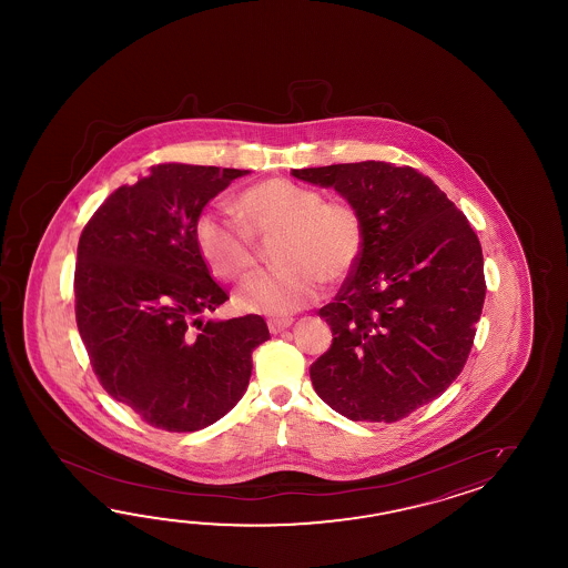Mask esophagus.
Here are the masks:
<instances>
[{"mask_svg": "<svg viewBox=\"0 0 568 568\" xmlns=\"http://www.w3.org/2000/svg\"><path fill=\"white\" fill-rule=\"evenodd\" d=\"M292 318H288V316H282V318H270L267 321V328H270V333L272 335H278V333H282V331H286L288 326H292Z\"/></svg>", "mask_w": 568, "mask_h": 568, "instance_id": "34e87169", "label": "esophagus"}]
</instances>
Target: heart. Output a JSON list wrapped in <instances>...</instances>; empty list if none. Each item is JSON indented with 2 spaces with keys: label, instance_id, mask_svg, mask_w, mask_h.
I'll return each instance as SVG.
<instances>
[{
  "label": "heart",
  "instance_id": "heart-1",
  "mask_svg": "<svg viewBox=\"0 0 568 568\" xmlns=\"http://www.w3.org/2000/svg\"><path fill=\"white\" fill-rule=\"evenodd\" d=\"M243 221L206 211L194 223V243L221 278L237 280L255 264L254 240L278 237L274 272L254 274L235 292L245 313L286 316L318 301L325 278L341 282L359 264L365 231L359 213L343 201L294 182L272 179L243 191L235 201Z\"/></svg>",
  "mask_w": 568,
  "mask_h": 568
}]
</instances>
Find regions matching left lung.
Wrapping results in <instances>:
<instances>
[{
    "label": "left lung",
    "instance_id": "1",
    "mask_svg": "<svg viewBox=\"0 0 568 568\" xmlns=\"http://www.w3.org/2000/svg\"><path fill=\"white\" fill-rule=\"evenodd\" d=\"M363 221L362 260L318 314L333 345L314 392L349 420L396 423L438 398L469 357L485 301L481 243L428 176L387 162L292 170Z\"/></svg>",
    "mask_w": 568,
    "mask_h": 568
}]
</instances>
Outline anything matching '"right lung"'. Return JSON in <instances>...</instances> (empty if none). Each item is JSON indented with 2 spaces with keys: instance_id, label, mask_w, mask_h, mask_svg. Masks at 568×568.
<instances>
[{
  "instance_id": "add662e5",
  "label": "right lung",
  "mask_w": 568,
  "mask_h": 568,
  "mask_svg": "<svg viewBox=\"0 0 568 568\" xmlns=\"http://www.w3.org/2000/svg\"><path fill=\"white\" fill-rule=\"evenodd\" d=\"M245 174L158 164L108 196L79 240L74 313L93 372L111 398L169 433L223 418L270 338L257 314L203 321L230 296L196 250L194 223Z\"/></svg>"
}]
</instances>
